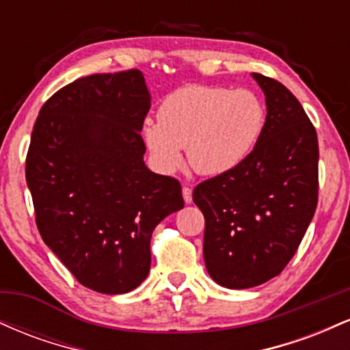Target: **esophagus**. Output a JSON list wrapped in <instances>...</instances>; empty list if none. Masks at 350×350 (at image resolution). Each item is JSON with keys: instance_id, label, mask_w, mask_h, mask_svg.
<instances>
[{"instance_id": "1", "label": "esophagus", "mask_w": 350, "mask_h": 350, "mask_svg": "<svg viewBox=\"0 0 350 350\" xmlns=\"http://www.w3.org/2000/svg\"><path fill=\"white\" fill-rule=\"evenodd\" d=\"M183 198H184V202L186 204H191L192 202V189L191 187H183Z\"/></svg>"}]
</instances>
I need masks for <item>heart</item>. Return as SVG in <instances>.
Listing matches in <instances>:
<instances>
[{"label":"heart","mask_w":350,"mask_h":350,"mask_svg":"<svg viewBox=\"0 0 350 350\" xmlns=\"http://www.w3.org/2000/svg\"><path fill=\"white\" fill-rule=\"evenodd\" d=\"M267 108L252 90L187 85L163 100L158 122H144L143 139L163 171L183 163L202 176L235 170L262 138Z\"/></svg>","instance_id":"b5f03b06"}]
</instances>
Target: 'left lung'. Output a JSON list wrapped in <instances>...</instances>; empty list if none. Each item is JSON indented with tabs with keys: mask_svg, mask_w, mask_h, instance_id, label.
I'll use <instances>...</instances> for the list:
<instances>
[{
	"mask_svg": "<svg viewBox=\"0 0 350 350\" xmlns=\"http://www.w3.org/2000/svg\"><path fill=\"white\" fill-rule=\"evenodd\" d=\"M267 100V124L235 170L192 192L206 219L204 260L220 286L245 290L278 276L298 250L317 206L316 128L283 83L252 74Z\"/></svg>",
	"mask_w": 350,
	"mask_h": 350,
	"instance_id": "left-lung-1",
	"label": "left lung"
}]
</instances>
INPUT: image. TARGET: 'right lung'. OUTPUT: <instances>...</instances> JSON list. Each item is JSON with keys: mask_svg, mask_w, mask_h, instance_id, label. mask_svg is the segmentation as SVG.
I'll list each match as a JSON object with an SVG mask.
<instances>
[{"mask_svg": "<svg viewBox=\"0 0 350 350\" xmlns=\"http://www.w3.org/2000/svg\"><path fill=\"white\" fill-rule=\"evenodd\" d=\"M151 97L138 69L94 74L44 103L26 156L36 226L83 286L123 295L146 280L156 226L184 207L178 179L143 161Z\"/></svg>", "mask_w": 350, "mask_h": 350, "instance_id": "obj_1", "label": "right lung"}]
</instances>
